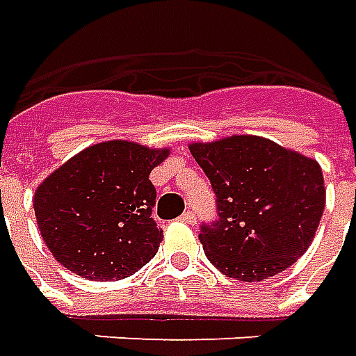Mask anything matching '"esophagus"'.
I'll use <instances>...</instances> for the list:
<instances>
[{"label":"esophagus","instance_id":"1","mask_svg":"<svg viewBox=\"0 0 356 356\" xmlns=\"http://www.w3.org/2000/svg\"><path fill=\"white\" fill-rule=\"evenodd\" d=\"M182 221H184V223H190V225H194V223H195V213H194V211H190V209H188V211H184Z\"/></svg>","mask_w":356,"mask_h":356}]
</instances>
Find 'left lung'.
Segmentation results:
<instances>
[{
  "mask_svg": "<svg viewBox=\"0 0 356 356\" xmlns=\"http://www.w3.org/2000/svg\"><path fill=\"white\" fill-rule=\"evenodd\" d=\"M211 182L217 219L200 243L219 273L261 282L294 264L312 245L325 207L319 162L257 135L192 143Z\"/></svg>",
  "mask_w": 356,
  "mask_h": 356,
  "instance_id": "1",
  "label": "left lung"
}]
</instances>
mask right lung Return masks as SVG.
Wrapping results in <instances>:
<instances>
[{
  "label": "right lung",
  "mask_w": 356,
  "mask_h": 356,
  "mask_svg": "<svg viewBox=\"0 0 356 356\" xmlns=\"http://www.w3.org/2000/svg\"><path fill=\"white\" fill-rule=\"evenodd\" d=\"M170 149L104 140L74 154L35 190L33 207L44 245L86 280H123L156 254L162 231L150 217L149 180Z\"/></svg>",
  "instance_id": "1"
}]
</instances>
